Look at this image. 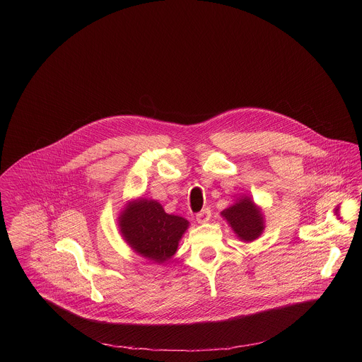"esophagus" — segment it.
Wrapping results in <instances>:
<instances>
[{
	"mask_svg": "<svg viewBox=\"0 0 362 362\" xmlns=\"http://www.w3.org/2000/svg\"><path fill=\"white\" fill-rule=\"evenodd\" d=\"M210 217H211V211H210L209 207L204 209V210L199 211V213H197V221H198V223H206V221L210 220Z\"/></svg>",
	"mask_w": 362,
	"mask_h": 362,
	"instance_id": "obj_1",
	"label": "esophagus"
}]
</instances>
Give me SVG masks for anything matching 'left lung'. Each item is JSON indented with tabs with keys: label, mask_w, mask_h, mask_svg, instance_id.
Masks as SVG:
<instances>
[{
	"label": "left lung",
	"mask_w": 362,
	"mask_h": 362,
	"mask_svg": "<svg viewBox=\"0 0 362 362\" xmlns=\"http://www.w3.org/2000/svg\"><path fill=\"white\" fill-rule=\"evenodd\" d=\"M221 214L231 224L235 234L244 241H254L262 234V214L255 204L248 198H244L234 206L223 210Z\"/></svg>",
	"instance_id": "obj_1"
}]
</instances>
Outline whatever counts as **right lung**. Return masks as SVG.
Instances as JSON below:
<instances>
[{
    "instance_id": "obj_1",
    "label": "right lung",
    "mask_w": 362,
    "mask_h": 362,
    "mask_svg": "<svg viewBox=\"0 0 362 362\" xmlns=\"http://www.w3.org/2000/svg\"><path fill=\"white\" fill-rule=\"evenodd\" d=\"M125 241L142 257L163 263L171 258L178 247L188 221L180 216L167 214L156 201L131 202L119 217Z\"/></svg>"
}]
</instances>
